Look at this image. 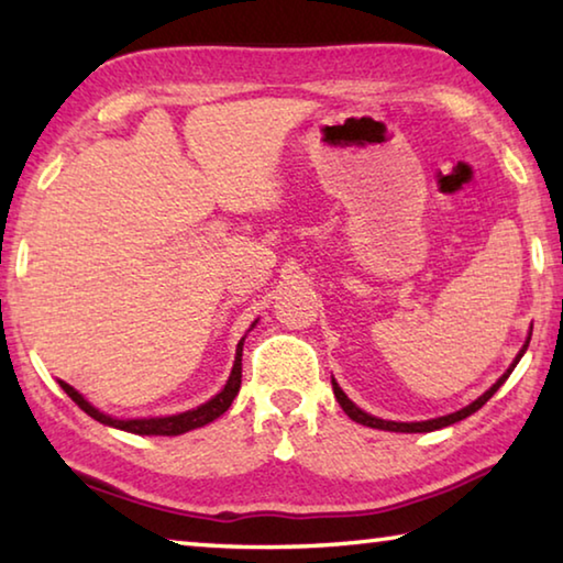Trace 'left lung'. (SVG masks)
<instances>
[{
  "label": "left lung",
  "instance_id": "left-lung-1",
  "mask_svg": "<svg viewBox=\"0 0 563 563\" xmlns=\"http://www.w3.org/2000/svg\"><path fill=\"white\" fill-rule=\"evenodd\" d=\"M529 340H531V335H529ZM529 340H527V345L521 347V352L517 355V360H514V365H511V367L507 369V373H504V375L497 379V383H494V385L487 389V393H484L479 399H474L472 405H466L464 409H460V412L446 415V417H437V419H427V422H387V419H377V417H373V415L362 412L360 407H355V405L350 402L347 395L342 393V389L338 387L335 379H332V393H335L340 407L345 409V415L352 419V422H357V424H367V427H375V430H387V432H434V430H442V427H450V424H454V422H460V419L474 415L476 409L487 405L489 399H492V395L497 393V389H499L504 383H507V377L511 375V369L517 367V362L521 360L523 352H527V347H529Z\"/></svg>",
  "mask_w": 563,
  "mask_h": 563
}]
</instances>
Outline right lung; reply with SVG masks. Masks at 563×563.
I'll return each instance as SVG.
<instances>
[{
	"label": "right lung",
	"mask_w": 563,
	"mask_h": 563,
	"mask_svg": "<svg viewBox=\"0 0 563 563\" xmlns=\"http://www.w3.org/2000/svg\"><path fill=\"white\" fill-rule=\"evenodd\" d=\"M245 340V338H243ZM243 340L238 342V350H235V365H233V373L228 377L225 387L218 393L213 399H208L206 405L196 407V409H188L184 415H174V417H154V419H113L109 415L99 412L97 407H91L87 399H84L79 393L71 385L59 383L62 389L66 395H69L76 405H79L84 412L89 417L97 419L101 424H109V427H117V430L123 432H133V434H164V437H174V434H184L188 430H196V427H203L208 422H213L216 417H221L228 407L233 405V399L238 395V389H241V377H243Z\"/></svg>",
	"instance_id": "1"
}]
</instances>
